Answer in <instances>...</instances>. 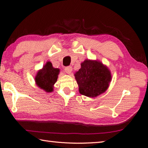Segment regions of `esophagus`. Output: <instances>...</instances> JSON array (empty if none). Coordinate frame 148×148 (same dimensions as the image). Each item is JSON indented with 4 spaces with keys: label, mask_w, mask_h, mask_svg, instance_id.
Here are the masks:
<instances>
[{
    "label": "esophagus",
    "mask_w": 148,
    "mask_h": 148,
    "mask_svg": "<svg viewBox=\"0 0 148 148\" xmlns=\"http://www.w3.org/2000/svg\"><path fill=\"white\" fill-rule=\"evenodd\" d=\"M65 71L66 72V73L69 74H71V72L72 71V68L71 66H66L65 68Z\"/></svg>",
    "instance_id": "obj_1"
}]
</instances>
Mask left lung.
I'll return each mask as SVG.
<instances>
[{
    "label": "left lung",
    "mask_w": 148,
    "mask_h": 148,
    "mask_svg": "<svg viewBox=\"0 0 148 148\" xmlns=\"http://www.w3.org/2000/svg\"><path fill=\"white\" fill-rule=\"evenodd\" d=\"M81 94L95 97L108 89L111 72L106 66L97 60H86L74 74Z\"/></svg>",
    "instance_id": "left-lung-1"
}]
</instances>
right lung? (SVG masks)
<instances>
[{"mask_svg":"<svg viewBox=\"0 0 148 148\" xmlns=\"http://www.w3.org/2000/svg\"><path fill=\"white\" fill-rule=\"evenodd\" d=\"M60 69L54 68L50 62H47L41 70L38 71L35 77V82L39 88L46 92L53 91L54 85L57 82Z\"/></svg>","mask_w":148,"mask_h":148,"instance_id":"1","label":"right lung"}]
</instances>
